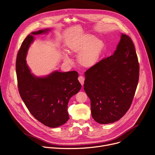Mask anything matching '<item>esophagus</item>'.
<instances>
[{"label":"esophagus","instance_id":"34e87169","mask_svg":"<svg viewBox=\"0 0 155 155\" xmlns=\"http://www.w3.org/2000/svg\"><path fill=\"white\" fill-rule=\"evenodd\" d=\"M78 81H80V83H81V85H83L84 84V78L83 77V76H80L78 78Z\"/></svg>","mask_w":155,"mask_h":155}]
</instances>
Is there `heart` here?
<instances>
[{"instance_id":"obj_1","label":"heart","mask_w":155,"mask_h":155,"mask_svg":"<svg viewBox=\"0 0 155 155\" xmlns=\"http://www.w3.org/2000/svg\"><path fill=\"white\" fill-rule=\"evenodd\" d=\"M67 47L69 53H79L77 61L81 66L90 68L95 65L100 59L104 49V43L92 35L86 34L70 40ZM62 58L65 62H71L68 54L63 53Z\"/></svg>"}]
</instances>
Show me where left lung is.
<instances>
[{"instance_id": "obj_1", "label": "left lung", "mask_w": 155, "mask_h": 155, "mask_svg": "<svg viewBox=\"0 0 155 155\" xmlns=\"http://www.w3.org/2000/svg\"><path fill=\"white\" fill-rule=\"evenodd\" d=\"M84 90L91 101L93 119L99 124L121 118L131 105L139 77V64L133 41L121 34L114 54L87 69Z\"/></svg>"}]
</instances>
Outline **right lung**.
<instances>
[{
    "instance_id": "right-lung-1",
    "label": "right lung",
    "mask_w": 155,
    "mask_h": 155,
    "mask_svg": "<svg viewBox=\"0 0 155 155\" xmlns=\"http://www.w3.org/2000/svg\"><path fill=\"white\" fill-rule=\"evenodd\" d=\"M50 29L29 34L18 52L16 72L20 96L30 113L38 121L50 127H56L69 118L68 105L70 99L81 89L76 71H54L44 77L31 73L26 58L34 35L45 34Z\"/></svg>"
}]
</instances>
